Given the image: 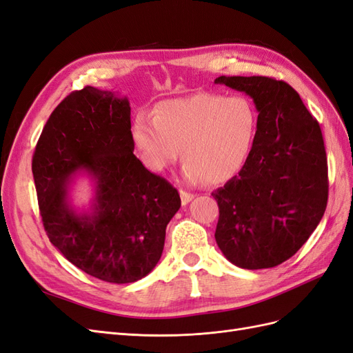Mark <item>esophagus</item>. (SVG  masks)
Segmentation results:
<instances>
[{"instance_id":"34e87169","label":"esophagus","mask_w":353,"mask_h":353,"mask_svg":"<svg viewBox=\"0 0 353 353\" xmlns=\"http://www.w3.org/2000/svg\"><path fill=\"white\" fill-rule=\"evenodd\" d=\"M179 194H181V200H183L184 205H187V203H190L191 200L194 199V194L187 193V191H184V190H181V191H179Z\"/></svg>"}]
</instances>
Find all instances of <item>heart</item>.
<instances>
[{
    "instance_id": "heart-1",
    "label": "heart",
    "mask_w": 353,
    "mask_h": 353,
    "mask_svg": "<svg viewBox=\"0 0 353 353\" xmlns=\"http://www.w3.org/2000/svg\"><path fill=\"white\" fill-rule=\"evenodd\" d=\"M258 132V113L241 95L197 92L165 100L153 119L140 113L132 123V140L144 165L162 172L183 150L184 179L223 184L239 175L250 156Z\"/></svg>"
}]
</instances>
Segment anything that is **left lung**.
<instances>
[{"label":"left lung","mask_w":353,"mask_h":353,"mask_svg":"<svg viewBox=\"0 0 353 353\" xmlns=\"http://www.w3.org/2000/svg\"><path fill=\"white\" fill-rule=\"evenodd\" d=\"M258 110V132L239 175L213 191L218 248L239 268H272L290 259L321 221L328 199L323 132L299 94L266 77H219Z\"/></svg>","instance_id":"obj_1"}]
</instances>
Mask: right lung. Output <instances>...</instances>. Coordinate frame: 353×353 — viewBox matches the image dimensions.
Wrapping results in <instances>:
<instances>
[{
	"label": "right lung",
	"instance_id": "add662e5",
	"mask_svg": "<svg viewBox=\"0 0 353 353\" xmlns=\"http://www.w3.org/2000/svg\"><path fill=\"white\" fill-rule=\"evenodd\" d=\"M82 170L94 196L90 210L78 212L68 193ZM32 174L47 236L69 262L114 284L153 271L181 199L134 154L126 97L94 87L69 94L42 130Z\"/></svg>",
	"mask_w": 353,
	"mask_h": 353
}]
</instances>
